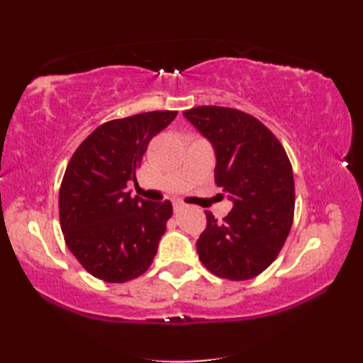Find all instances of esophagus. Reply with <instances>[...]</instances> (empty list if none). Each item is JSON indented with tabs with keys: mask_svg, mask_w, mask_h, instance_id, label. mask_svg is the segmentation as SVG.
Here are the masks:
<instances>
[{
	"mask_svg": "<svg viewBox=\"0 0 363 363\" xmlns=\"http://www.w3.org/2000/svg\"><path fill=\"white\" fill-rule=\"evenodd\" d=\"M184 207V203H181V201H174L173 203V209H174V212H179L181 209Z\"/></svg>",
	"mask_w": 363,
	"mask_h": 363,
	"instance_id": "obj_1",
	"label": "esophagus"
}]
</instances>
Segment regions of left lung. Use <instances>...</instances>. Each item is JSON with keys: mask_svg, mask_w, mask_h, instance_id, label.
I'll return each instance as SVG.
<instances>
[{"mask_svg": "<svg viewBox=\"0 0 363 363\" xmlns=\"http://www.w3.org/2000/svg\"><path fill=\"white\" fill-rule=\"evenodd\" d=\"M182 113L213 145L215 184L234 203L223 221L204 212L199 260L223 279H252L273 264L290 233L295 212L290 159L272 130L243 111L199 106Z\"/></svg>", "mask_w": 363, "mask_h": 363, "instance_id": "1", "label": "left lung"}]
</instances>
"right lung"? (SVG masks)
Here are the masks:
<instances>
[{"mask_svg":"<svg viewBox=\"0 0 363 363\" xmlns=\"http://www.w3.org/2000/svg\"><path fill=\"white\" fill-rule=\"evenodd\" d=\"M176 111H154L103 123L68 162L59 190V218L65 243L87 272L111 284L142 276L152 264L169 201L130 196L151 138L176 118Z\"/></svg>","mask_w":363,"mask_h":363,"instance_id":"obj_1","label":"right lung"}]
</instances>
